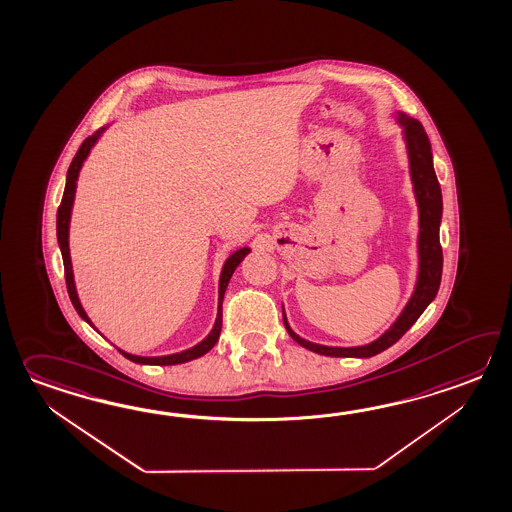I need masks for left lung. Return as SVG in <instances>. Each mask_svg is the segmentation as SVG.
Returning <instances> with one entry per match:
<instances>
[{
  "label": "left lung",
  "instance_id": "1",
  "mask_svg": "<svg viewBox=\"0 0 512 512\" xmlns=\"http://www.w3.org/2000/svg\"><path fill=\"white\" fill-rule=\"evenodd\" d=\"M400 117H402V125L406 126L411 178H413L415 194L419 200V213H421V218H419L421 268H419V281H417L415 294L409 299L408 307L404 308L397 323L387 330L382 338H378L364 347L340 349V347H325L318 343H310V341L299 338L296 332L288 327L286 318L283 316L284 327L288 330V334L308 351L325 354V356H356V358H369V356L382 353L408 332L409 327L419 319V316L439 292L441 275H443V248L439 242V226H441V216H443L441 185L435 176L432 145H430V139H428L424 126L415 119H408L406 115H400Z\"/></svg>",
  "mask_w": 512,
  "mask_h": 512
}]
</instances>
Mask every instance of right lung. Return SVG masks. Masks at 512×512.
<instances>
[{
    "label": "right lung",
    "instance_id": "1",
    "mask_svg": "<svg viewBox=\"0 0 512 512\" xmlns=\"http://www.w3.org/2000/svg\"><path fill=\"white\" fill-rule=\"evenodd\" d=\"M103 128L93 132L90 137H86L82 141L75 158L71 161L68 169V178H66V189H64V196H62V202L58 205L57 213V239L60 251H62V259H64V275H66V286H68L69 299L73 303L75 310L79 312L80 318L84 321H88L91 325L90 318L86 316V312L80 307L79 297H77V290H75V283H73V270H71V259H69V246H68V229H69V215H71V205H73V196H75V185H77V176H79L80 167H82V161L88 156L90 148L93 147V143L97 141V137L101 136ZM250 253L248 248H242V250L235 251L231 257H229L226 264H224V270L220 275V292H218V316H216L215 327L209 332V336L204 341H200L196 347L189 349V351H183V353L171 354V356H158V358H145V356H136V354H121L136 362V364H148V365H176L185 364L189 360L194 358H200L202 354L211 351L215 347L218 336H220V329H222V299H224V292L228 288L229 279L235 272V268L239 266L242 259Z\"/></svg>",
    "mask_w": 512,
    "mask_h": 512
}]
</instances>
